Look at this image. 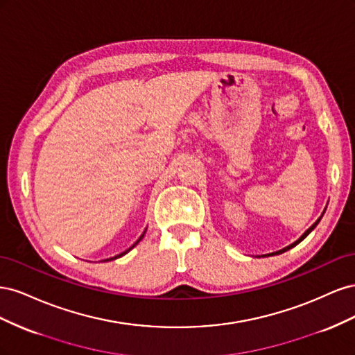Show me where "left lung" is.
Segmentation results:
<instances>
[{
    "label": "left lung",
    "instance_id": "8db88e82",
    "mask_svg": "<svg viewBox=\"0 0 355 355\" xmlns=\"http://www.w3.org/2000/svg\"><path fill=\"white\" fill-rule=\"evenodd\" d=\"M324 211H326V210H324ZM324 211H323V213H321V216H320V218H318V219H317V220H315V222H314L313 225H311V227H309V228H308V230H306V231H305V232H304L302 235H300V237H299V239H297V240H296L295 243H292V244H290V245L284 247V249H282V250H278V252H274V253H268V254H262V256H263V257H266V256H275V254H282V253H284V252H287V250H290V249H292V247H295L296 244H299V243H300V241H302V240H305V239L308 237V234H309L311 231H313V230H314V228L317 227V225H318V222L321 220V218H323V214H324Z\"/></svg>",
    "mask_w": 355,
    "mask_h": 355
}]
</instances>
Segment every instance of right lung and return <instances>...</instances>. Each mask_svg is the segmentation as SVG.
Wrapping results in <instances>:
<instances>
[{"label": "right lung", "mask_w": 355, "mask_h": 355, "mask_svg": "<svg viewBox=\"0 0 355 355\" xmlns=\"http://www.w3.org/2000/svg\"><path fill=\"white\" fill-rule=\"evenodd\" d=\"M145 231H146V230H145ZM145 231H144V234L141 235V237H139V240H137V241H136V243H135V244H133V245L130 247V249H127L125 252H123V253H120V254H116V256H114V257H110V259H105V261H102V262H108V261H114V259H118V257H121V256H124L125 253H128V252H130V250L133 249V247H135V245H136V244H137L139 241H141V240L144 239V235H145Z\"/></svg>", "instance_id": "1"}]
</instances>
